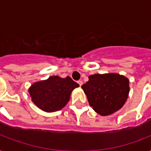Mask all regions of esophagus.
I'll use <instances>...</instances> for the list:
<instances>
[{
	"mask_svg": "<svg viewBox=\"0 0 151 151\" xmlns=\"http://www.w3.org/2000/svg\"><path fill=\"white\" fill-rule=\"evenodd\" d=\"M78 84H79V85H80V86H81V85H83V81H78Z\"/></svg>",
	"mask_w": 151,
	"mask_h": 151,
	"instance_id": "1",
	"label": "esophagus"
}]
</instances>
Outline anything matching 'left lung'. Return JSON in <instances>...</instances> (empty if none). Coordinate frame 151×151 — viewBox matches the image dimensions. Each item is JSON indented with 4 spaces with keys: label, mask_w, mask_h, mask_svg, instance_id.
I'll return each mask as SVG.
<instances>
[{
    "label": "left lung",
    "mask_w": 151,
    "mask_h": 151,
    "mask_svg": "<svg viewBox=\"0 0 151 151\" xmlns=\"http://www.w3.org/2000/svg\"><path fill=\"white\" fill-rule=\"evenodd\" d=\"M93 110L102 116L116 112L124 106L129 93V81L118 73L93 74L81 86Z\"/></svg>",
    "instance_id": "8db88e82"
}]
</instances>
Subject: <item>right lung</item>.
I'll return each instance as SVG.
<instances>
[{
	"instance_id": "1",
	"label": "right lung",
	"mask_w": 151,
	"mask_h": 151,
	"mask_svg": "<svg viewBox=\"0 0 151 151\" xmlns=\"http://www.w3.org/2000/svg\"><path fill=\"white\" fill-rule=\"evenodd\" d=\"M78 87L79 85L70 77L51 76L47 80L33 84L29 93L37 107L45 112H55L67 104L72 91Z\"/></svg>"
}]
</instances>
